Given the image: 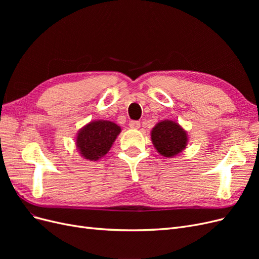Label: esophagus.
Wrapping results in <instances>:
<instances>
[{
	"instance_id": "34e87169",
	"label": "esophagus",
	"mask_w": 259,
	"mask_h": 259,
	"mask_svg": "<svg viewBox=\"0 0 259 259\" xmlns=\"http://www.w3.org/2000/svg\"><path fill=\"white\" fill-rule=\"evenodd\" d=\"M130 127L133 130H138L140 127V122L139 121H131Z\"/></svg>"
}]
</instances>
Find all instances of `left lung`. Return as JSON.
Returning a JSON list of instances; mask_svg holds the SVG:
<instances>
[{
    "label": "left lung",
    "instance_id": "obj_1",
    "mask_svg": "<svg viewBox=\"0 0 259 259\" xmlns=\"http://www.w3.org/2000/svg\"><path fill=\"white\" fill-rule=\"evenodd\" d=\"M154 148L165 158H173L183 152L188 145V134L180 125L171 120H164L155 124L151 131Z\"/></svg>",
    "mask_w": 259,
    "mask_h": 259
}]
</instances>
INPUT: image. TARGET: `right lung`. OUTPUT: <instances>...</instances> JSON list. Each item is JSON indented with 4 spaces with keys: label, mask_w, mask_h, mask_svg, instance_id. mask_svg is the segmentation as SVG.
Listing matches in <instances>:
<instances>
[{
    "label": "right lung",
    "mask_w": 259,
    "mask_h": 259,
    "mask_svg": "<svg viewBox=\"0 0 259 259\" xmlns=\"http://www.w3.org/2000/svg\"><path fill=\"white\" fill-rule=\"evenodd\" d=\"M121 127L114 122L96 120L83 126L75 138V146L81 156L90 161H97L110 150Z\"/></svg>",
    "instance_id": "add662e5"
}]
</instances>
